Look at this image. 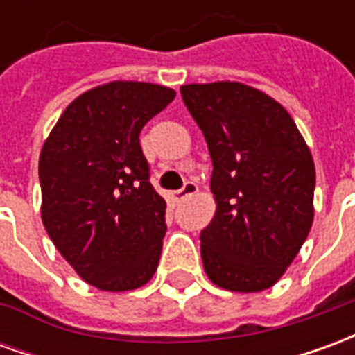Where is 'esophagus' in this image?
<instances>
[{"label": "esophagus", "instance_id": "1", "mask_svg": "<svg viewBox=\"0 0 355 355\" xmlns=\"http://www.w3.org/2000/svg\"><path fill=\"white\" fill-rule=\"evenodd\" d=\"M196 192H198V184H196L193 180H188V182H184V186H182L180 190H177V192H175V200L177 201L184 200V198H188V196H193Z\"/></svg>", "mask_w": 355, "mask_h": 355}]
</instances>
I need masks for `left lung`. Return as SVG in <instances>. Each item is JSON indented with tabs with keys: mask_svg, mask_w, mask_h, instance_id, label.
<instances>
[{
	"mask_svg": "<svg viewBox=\"0 0 355 355\" xmlns=\"http://www.w3.org/2000/svg\"><path fill=\"white\" fill-rule=\"evenodd\" d=\"M180 94L213 159L216 213L200 234L203 268L223 289H268L312 228V154L287 110L257 89L218 81Z\"/></svg>",
	"mask_w": 355,
	"mask_h": 355,
	"instance_id": "1",
	"label": "left lung"
}]
</instances>
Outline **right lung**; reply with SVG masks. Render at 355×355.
<instances>
[{
  "label": "right lung",
  "mask_w": 355,
  "mask_h": 355,
  "mask_svg": "<svg viewBox=\"0 0 355 355\" xmlns=\"http://www.w3.org/2000/svg\"><path fill=\"white\" fill-rule=\"evenodd\" d=\"M175 94L139 81L91 89L43 144V226L73 270L102 291L142 287L162 257L167 205L150 182L139 137Z\"/></svg>",
  "instance_id": "right-lung-1"
}]
</instances>
